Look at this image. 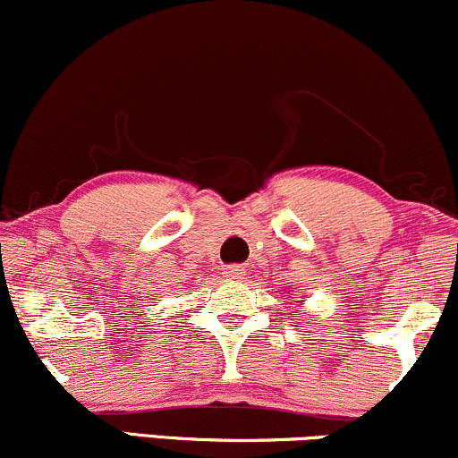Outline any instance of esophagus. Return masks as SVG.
<instances>
[{"label": "esophagus", "instance_id": "esophagus-1", "mask_svg": "<svg viewBox=\"0 0 458 458\" xmlns=\"http://www.w3.org/2000/svg\"><path fill=\"white\" fill-rule=\"evenodd\" d=\"M223 276L238 281V278H244L246 276V270L242 266H229V267H225V270H223Z\"/></svg>", "mask_w": 458, "mask_h": 458}]
</instances>
